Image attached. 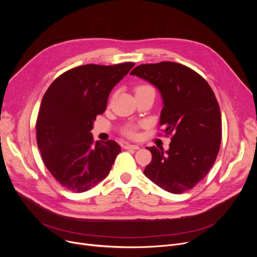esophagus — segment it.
I'll use <instances>...</instances> for the list:
<instances>
[{
  "label": "esophagus",
  "instance_id": "34e87169",
  "mask_svg": "<svg viewBox=\"0 0 257 257\" xmlns=\"http://www.w3.org/2000/svg\"><path fill=\"white\" fill-rule=\"evenodd\" d=\"M124 148H125V149H127V150H139V149H140V146H138V145H131V144H126Z\"/></svg>",
  "mask_w": 257,
  "mask_h": 257
}]
</instances>
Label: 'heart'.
Listing matches in <instances>:
<instances>
[{
  "label": "heart",
  "instance_id": "1",
  "mask_svg": "<svg viewBox=\"0 0 257 257\" xmlns=\"http://www.w3.org/2000/svg\"><path fill=\"white\" fill-rule=\"evenodd\" d=\"M146 88H150V86H148V85L139 86V87L137 88V91L143 90V89H146ZM123 133L125 134L126 137L136 138V137H137V127L134 126V125H127V126L123 129Z\"/></svg>",
  "mask_w": 257,
  "mask_h": 257
}]
</instances>
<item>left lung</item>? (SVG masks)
Instances as JSON below:
<instances>
[{"mask_svg": "<svg viewBox=\"0 0 257 257\" xmlns=\"http://www.w3.org/2000/svg\"><path fill=\"white\" fill-rule=\"evenodd\" d=\"M130 75L158 89L164 104L159 125L172 136L169 150L148 148L152 160L144 174L169 193L191 190L206 176L220 150L222 118L214 92L198 73L176 62L141 64Z\"/></svg>", "mask_w": 257, "mask_h": 257, "instance_id": "1", "label": "left lung"}]
</instances>
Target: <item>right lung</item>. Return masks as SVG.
<instances>
[{"mask_svg":"<svg viewBox=\"0 0 257 257\" xmlns=\"http://www.w3.org/2000/svg\"><path fill=\"white\" fill-rule=\"evenodd\" d=\"M134 66L86 64L60 75L47 89L36 121L38 149L52 176L74 193L107 177L120 152L114 141L93 143V121L112 88Z\"/></svg>","mask_w":257,"mask_h":257,"instance_id":"right-lung-1","label":"right lung"}]
</instances>
